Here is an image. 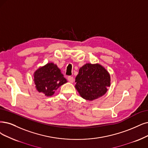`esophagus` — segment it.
Masks as SVG:
<instances>
[{
    "instance_id": "1",
    "label": "esophagus",
    "mask_w": 148,
    "mask_h": 148,
    "mask_svg": "<svg viewBox=\"0 0 148 148\" xmlns=\"http://www.w3.org/2000/svg\"><path fill=\"white\" fill-rule=\"evenodd\" d=\"M68 80L69 82L70 83H73L74 82V78H73V77H71V76H68Z\"/></svg>"
}]
</instances>
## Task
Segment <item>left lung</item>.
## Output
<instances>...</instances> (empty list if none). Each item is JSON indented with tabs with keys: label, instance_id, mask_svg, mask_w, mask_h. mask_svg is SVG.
Instances as JSON below:
<instances>
[{
	"label": "left lung",
	"instance_id": "obj_1",
	"mask_svg": "<svg viewBox=\"0 0 148 148\" xmlns=\"http://www.w3.org/2000/svg\"><path fill=\"white\" fill-rule=\"evenodd\" d=\"M110 80V74L102 65L86 63L79 69L75 88L82 97L92 101L106 93Z\"/></svg>",
	"mask_w": 148,
	"mask_h": 148
}]
</instances>
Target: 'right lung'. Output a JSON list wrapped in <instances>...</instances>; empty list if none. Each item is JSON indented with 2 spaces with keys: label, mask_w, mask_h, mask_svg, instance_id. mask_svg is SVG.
Masks as SVG:
<instances>
[{
  "label": "right lung",
  "mask_w": 148,
  "mask_h": 148,
  "mask_svg": "<svg viewBox=\"0 0 148 148\" xmlns=\"http://www.w3.org/2000/svg\"><path fill=\"white\" fill-rule=\"evenodd\" d=\"M34 77L37 91L46 96H52L55 91L67 82L61 70L53 63H48L36 70Z\"/></svg>",
  "instance_id": "obj_1"
}]
</instances>
